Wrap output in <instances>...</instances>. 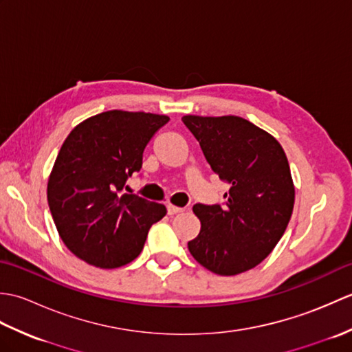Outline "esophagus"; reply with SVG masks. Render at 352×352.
Returning <instances> with one entry per match:
<instances>
[{"label": "esophagus", "mask_w": 352, "mask_h": 352, "mask_svg": "<svg viewBox=\"0 0 352 352\" xmlns=\"http://www.w3.org/2000/svg\"><path fill=\"white\" fill-rule=\"evenodd\" d=\"M182 212H183V208H182V207H177V206H170V204H168V214L174 216V214H177V213H182Z\"/></svg>", "instance_id": "34e87169"}]
</instances>
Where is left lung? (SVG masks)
Instances as JSON below:
<instances>
[{
    "label": "left lung",
    "instance_id": "8db88e82",
    "mask_svg": "<svg viewBox=\"0 0 352 352\" xmlns=\"http://www.w3.org/2000/svg\"><path fill=\"white\" fill-rule=\"evenodd\" d=\"M207 163L228 183L223 204H195L199 234L188 248L218 275L261 263L286 231L295 203L287 157L271 134L239 116L182 118Z\"/></svg>",
    "mask_w": 352,
    "mask_h": 352
}]
</instances>
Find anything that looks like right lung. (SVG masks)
Segmentation results:
<instances>
[{"mask_svg": "<svg viewBox=\"0 0 352 352\" xmlns=\"http://www.w3.org/2000/svg\"><path fill=\"white\" fill-rule=\"evenodd\" d=\"M169 118L109 110L86 119L66 138L48 182V206L68 250L86 263L113 269L144 248L163 204L122 193L142 168L148 142Z\"/></svg>", "mask_w": 352, "mask_h": 352, "instance_id": "obj_1", "label": "right lung"}]
</instances>
